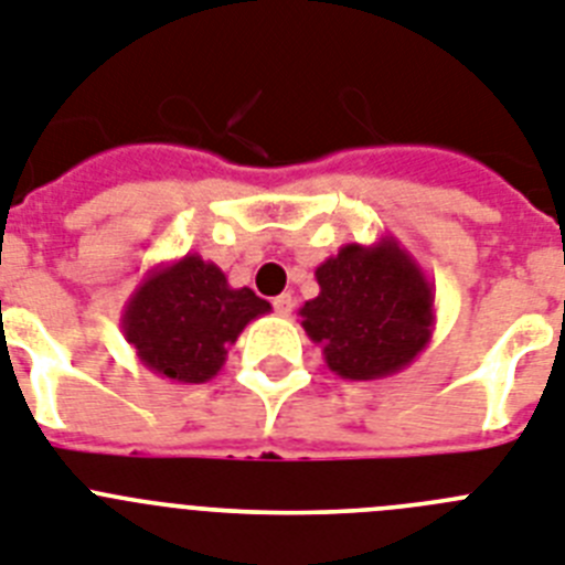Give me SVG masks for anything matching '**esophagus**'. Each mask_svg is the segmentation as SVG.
<instances>
[{"instance_id": "1", "label": "esophagus", "mask_w": 565, "mask_h": 565, "mask_svg": "<svg viewBox=\"0 0 565 565\" xmlns=\"http://www.w3.org/2000/svg\"><path fill=\"white\" fill-rule=\"evenodd\" d=\"M274 311H277L279 317H288L294 311V297L291 294H279L277 300H274Z\"/></svg>"}]
</instances>
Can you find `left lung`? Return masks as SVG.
Listing matches in <instances>:
<instances>
[{"instance_id": "8db88e82", "label": "left lung", "mask_w": 565, "mask_h": 565, "mask_svg": "<svg viewBox=\"0 0 565 565\" xmlns=\"http://www.w3.org/2000/svg\"><path fill=\"white\" fill-rule=\"evenodd\" d=\"M315 277L320 294L300 308L302 329L342 380L392 377L431 342V282L394 236L342 245Z\"/></svg>"}]
</instances>
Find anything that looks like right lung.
I'll use <instances>...</instances> for the list:
<instances>
[{"mask_svg": "<svg viewBox=\"0 0 565 565\" xmlns=\"http://www.w3.org/2000/svg\"><path fill=\"white\" fill-rule=\"evenodd\" d=\"M268 311L250 288L228 286L220 265L185 254L145 274L122 308V334L159 377L209 383L245 326Z\"/></svg>", "mask_w": 565, "mask_h": 565, "instance_id": "right-lung-1", "label": "right lung"}]
</instances>
